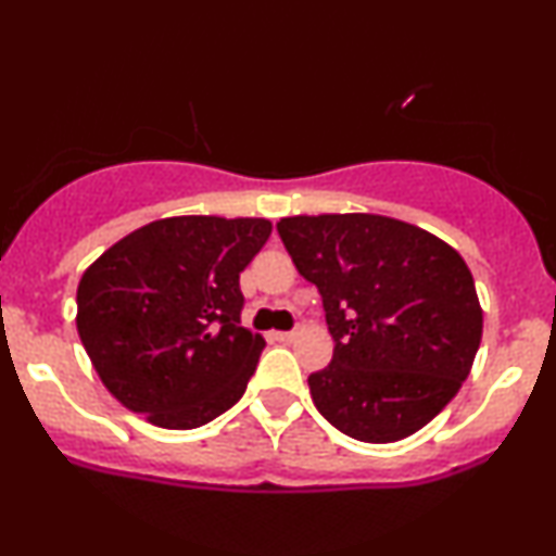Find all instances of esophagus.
Masks as SVG:
<instances>
[{"mask_svg":"<svg viewBox=\"0 0 556 556\" xmlns=\"http://www.w3.org/2000/svg\"><path fill=\"white\" fill-rule=\"evenodd\" d=\"M298 337V329H292V331H274V340L277 342H292Z\"/></svg>","mask_w":556,"mask_h":556,"instance_id":"1","label":"esophagus"}]
</instances>
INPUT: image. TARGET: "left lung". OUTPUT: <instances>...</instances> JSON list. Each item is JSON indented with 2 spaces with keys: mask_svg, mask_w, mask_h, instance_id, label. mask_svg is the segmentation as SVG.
Masks as SVG:
<instances>
[{
  "mask_svg": "<svg viewBox=\"0 0 556 556\" xmlns=\"http://www.w3.org/2000/svg\"><path fill=\"white\" fill-rule=\"evenodd\" d=\"M277 229L334 340L329 366L308 376L318 413L371 444L424 429L460 392L483 334L460 253L379 214L285 216Z\"/></svg>",
  "mask_w": 556,
  "mask_h": 556,
  "instance_id": "8db88e82",
  "label": "left lung"
}]
</instances>
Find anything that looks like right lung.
Returning <instances> with one entry per match:
<instances>
[{
	"instance_id": "add662e5",
	"label": "right lung",
	"mask_w": 556,
	"mask_h": 556,
	"mask_svg": "<svg viewBox=\"0 0 556 556\" xmlns=\"http://www.w3.org/2000/svg\"><path fill=\"white\" fill-rule=\"evenodd\" d=\"M269 235L253 216H169L83 271L80 342L127 410L185 431L242 397L266 342L240 327V271Z\"/></svg>"
}]
</instances>
